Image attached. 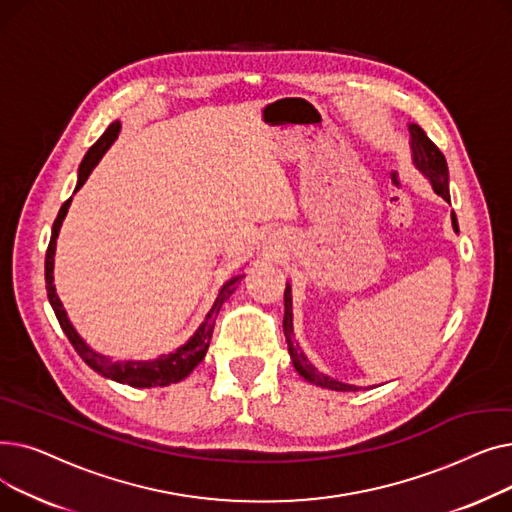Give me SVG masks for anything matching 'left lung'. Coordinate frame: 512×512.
I'll return each instance as SVG.
<instances>
[{"label":"left lung","mask_w":512,"mask_h":512,"mask_svg":"<svg viewBox=\"0 0 512 512\" xmlns=\"http://www.w3.org/2000/svg\"><path fill=\"white\" fill-rule=\"evenodd\" d=\"M411 130V147H413V159L415 166L429 178L432 182L434 191L450 203V193H448V166L442 151L436 147V143L427 137L425 130L417 124L409 126ZM452 228L459 232V222H456V215L452 213ZM284 336L288 342V353L294 363V369H297L303 378L315 386L336 390V392H357L361 388L351 386V384H342L338 380L328 378V375L319 373L309 359L303 355L299 342H294V332H292V297H290V288L286 286L284 290Z\"/></svg>","instance_id":"obj_1"}]
</instances>
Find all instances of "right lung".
<instances>
[{"mask_svg":"<svg viewBox=\"0 0 512 512\" xmlns=\"http://www.w3.org/2000/svg\"><path fill=\"white\" fill-rule=\"evenodd\" d=\"M120 132V122H112L110 128H107L99 141L87 151L83 164H80L78 168V184H76V191L80 186H83L89 178V174L93 172V168L99 164V159L103 157V153L110 149V145L116 141ZM74 191V193H76ZM70 201H64V205L60 207V213L56 222H53V228H51V240H49V247H47V253H45V288H47V299L53 307V311H56V317L60 321V326L64 330V334L68 336L70 344L74 346V351L83 357V361L95 369L97 373L105 375V378H110L114 382H120V384H128L132 388H151V386H170V384H176L180 380H184L188 373H191L203 359H205V353L209 348V340H211V334H213V328H215V317H218L224 301H228L230 294L234 292L236 284L242 280V276H236L232 278L230 282H226L218 294V299H215L211 311L207 313L205 321L201 324V328L197 330V334L188 340L184 346H180L178 351H174L172 355H161L159 359H153V361H124V363H114L112 359H107L99 353H95L93 348H89L83 338H80L76 334V330L72 328V324L68 321V315L58 299L56 294V286H53V253H56V238H58V232H60V226H62V220L66 218L68 213V207H70Z\"/></svg>","mask_w":512,"mask_h":512,"instance_id":"obj_1","label":"right lung"}]
</instances>
